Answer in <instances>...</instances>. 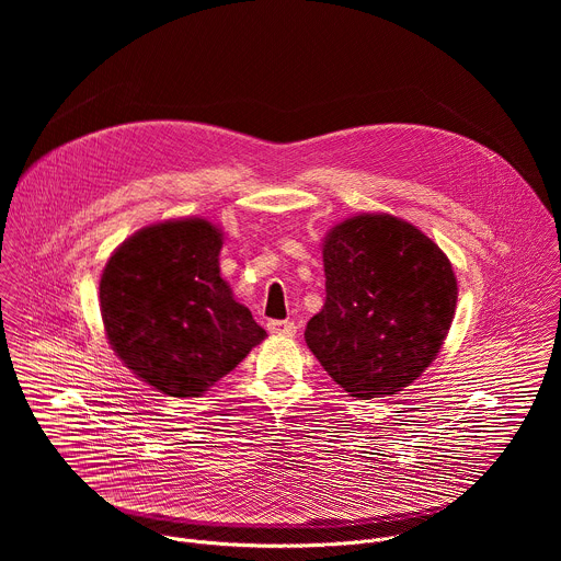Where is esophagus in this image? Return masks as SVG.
I'll list each match as a JSON object with an SVG mask.
<instances>
[{"instance_id": "1", "label": "esophagus", "mask_w": 561, "mask_h": 561, "mask_svg": "<svg viewBox=\"0 0 561 561\" xmlns=\"http://www.w3.org/2000/svg\"><path fill=\"white\" fill-rule=\"evenodd\" d=\"M266 329L273 335H295L297 333V327L293 322H288V319H271Z\"/></svg>"}]
</instances>
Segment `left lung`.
<instances>
[{"mask_svg":"<svg viewBox=\"0 0 561 561\" xmlns=\"http://www.w3.org/2000/svg\"><path fill=\"white\" fill-rule=\"evenodd\" d=\"M327 301L306 344L353 397H392L437 357L457 304L448 257L413 224L355 215L324 239Z\"/></svg>","mask_w":561,"mask_h":561,"instance_id":"obj_1","label":"left lung"}]
</instances>
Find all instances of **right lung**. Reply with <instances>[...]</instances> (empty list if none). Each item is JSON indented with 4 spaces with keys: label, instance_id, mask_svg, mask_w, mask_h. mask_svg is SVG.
<instances>
[{
    "label": "right lung",
    "instance_id": "obj_1",
    "mask_svg": "<svg viewBox=\"0 0 561 561\" xmlns=\"http://www.w3.org/2000/svg\"><path fill=\"white\" fill-rule=\"evenodd\" d=\"M219 251L210 221L171 219L128 237L102 273L113 351L164 394L199 397L266 337L221 279Z\"/></svg>",
    "mask_w": 561,
    "mask_h": 561
}]
</instances>
